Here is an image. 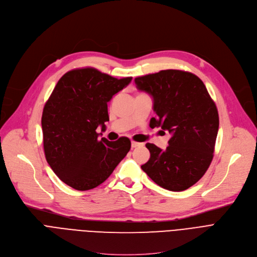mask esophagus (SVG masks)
Instances as JSON below:
<instances>
[{
  "label": "esophagus",
  "instance_id": "34e87169",
  "mask_svg": "<svg viewBox=\"0 0 257 257\" xmlns=\"http://www.w3.org/2000/svg\"><path fill=\"white\" fill-rule=\"evenodd\" d=\"M143 144H141V143H136V142H132L131 143V148L132 149H134V148H138V147H140V146H142Z\"/></svg>",
  "mask_w": 257,
  "mask_h": 257
}]
</instances>
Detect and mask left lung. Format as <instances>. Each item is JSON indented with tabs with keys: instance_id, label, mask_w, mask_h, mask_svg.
Listing matches in <instances>:
<instances>
[{
	"instance_id": "8db88e82",
	"label": "left lung",
	"mask_w": 257,
	"mask_h": 257,
	"mask_svg": "<svg viewBox=\"0 0 257 257\" xmlns=\"http://www.w3.org/2000/svg\"><path fill=\"white\" fill-rule=\"evenodd\" d=\"M136 87L153 97L150 127H161L172 138L165 150L147 144L151 157L144 172L160 187L184 191L206 174L212 160L219 128L215 102L195 74L161 70L136 77Z\"/></svg>"
}]
</instances>
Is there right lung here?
<instances>
[{"label": "right lung", "instance_id": "obj_1", "mask_svg": "<svg viewBox=\"0 0 257 257\" xmlns=\"http://www.w3.org/2000/svg\"><path fill=\"white\" fill-rule=\"evenodd\" d=\"M131 80L79 68L65 73L46 101L41 118L45 158L73 189L90 190L103 183L129 152V139L99 140L96 129L105 127L107 102Z\"/></svg>", "mask_w": 257, "mask_h": 257}]
</instances>
